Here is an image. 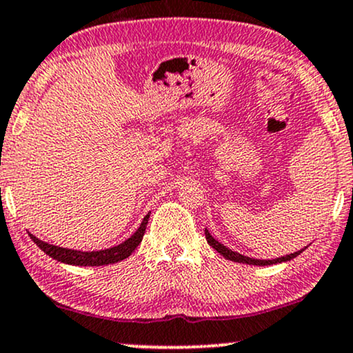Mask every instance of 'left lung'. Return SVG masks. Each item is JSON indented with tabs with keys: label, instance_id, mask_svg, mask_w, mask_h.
<instances>
[{
	"label": "left lung",
	"instance_id": "8db88e82",
	"mask_svg": "<svg viewBox=\"0 0 353 353\" xmlns=\"http://www.w3.org/2000/svg\"><path fill=\"white\" fill-rule=\"evenodd\" d=\"M205 239H207V241H209V245L212 246V248L217 250V252L222 254L223 258H227V260L236 261V263H245V265H254V266H268V265H274V263L290 261V260H292V258L298 256L299 253H303L305 248H307V246H305V248L299 250V252L286 254V256H281V258H274V260H254V258H248V256H245V254L232 252L230 248H227V246H223L222 243H220V241L215 240L214 236H212L210 233H209V230H207V228H205Z\"/></svg>",
	"mask_w": 353,
	"mask_h": 353
}]
</instances>
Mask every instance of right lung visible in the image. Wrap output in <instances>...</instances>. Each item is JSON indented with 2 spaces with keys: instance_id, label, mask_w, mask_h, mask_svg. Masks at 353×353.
I'll list each match as a JSON object with an SVG mask.
<instances>
[{
  "instance_id": "obj_1",
  "label": "right lung",
  "mask_w": 353,
  "mask_h": 353,
  "mask_svg": "<svg viewBox=\"0 0 353 353\" xmlns=\"http://www.w3.org/2000/svg\"><path fill=\"white\" fill-rule=\"evenodd\" d=\"M148 220H150V214L143 219L141 225L136 230L128 240H125L123 243L112 246L107 250H99V252H80V250H70V248H62V246L50 245L48 241H42L36 236L29 233L34 243H36L46 254H49L54 260L65 263V265H74V266H103V265H113L125 258H128L131 253L138 248V245L141 243L144 232H146Z\"/></svg>"
}]
</instances>
